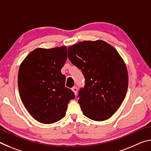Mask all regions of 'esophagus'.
Segmentation results:
<instances>
[{"mask_svg":"<svg viewBox=\"0 0 151 151\" xmlns=\"http://www.w3.org/2000/svg\"><path fill=\"white\" fill-rule=\"evenodd\" d=\"M72 91L74 92V93H75V95H76V94H77V93H78V88H77V87H76V86H74L73 88H72Z\"/></svg>","mask_w":151,"mask_h":151,"instance_id":"1","label":"esophagus"}]
</instances>
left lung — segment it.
Instances as JSON below:
<instances>
[{
	"label": "left lung",
	"mask_w": 151,
	"mask_h": 151,
	"mask_svg": "<svg viewBox=\"0 0 151 151\" xmlns=\"http://www.w3.org/2000/svg\"><path fill=\"white\" fill-rule=\"evenodd\" d=\"M68 56L85 77V85L78 95L83 114L95 121L109 119L127 94L129 77L123 59L112 46L101 40L71 46Z\"/></svg>",
	"instance_id": "8db88e82"
}]
</instances>
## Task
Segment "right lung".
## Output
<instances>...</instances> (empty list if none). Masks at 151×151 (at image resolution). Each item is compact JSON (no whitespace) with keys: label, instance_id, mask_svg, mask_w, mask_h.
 <instances>
[{"label":"right lung","instance_id":"right-lung-1","mask_svg":"<svg viewBox=\"0 0 151 151\" xmlns=\"http://www.w3.org/2000/svg\"><path fill=\"white\" fill-rule=\"evenodd\" d=\"M67 58L65 46L50 49L38 48L20 64L18 86L20 99L30 115L43 124H52L66 114L68 103L75 98L65 87L61 68Z\"/></svg>","mask_w":151,"mask_h":151}]
</instances>
